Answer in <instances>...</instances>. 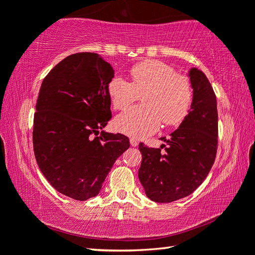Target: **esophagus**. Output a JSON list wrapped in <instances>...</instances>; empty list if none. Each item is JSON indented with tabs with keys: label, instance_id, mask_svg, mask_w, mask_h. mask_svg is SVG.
<instances>
[{
	"label": "esophagus",
	"instance_id": "34e87169",
	"mask_svg": "<svg viewBox=\"0 0 255 255\" xmlns=\"http://www.w3.org/2000/svg\"><path fill=\"white\" fill-rule=\"evenodd\" d=\"M130 145L133 146V147H136V146L138 145L137 139H135V138H130Z\"/></svg>",
	"mask_w": 255,
	"mask_h": 255
}]
</instances>
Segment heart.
I'll return each instance as SVG.
<instances>
[{
    "mask_svg": "<svg viewBox=\"0 0 255 255\" xmlns=\"http://www.w3.org/2000/svg\"><path fill=\"white\" fill-rule=\"evenodd\" d=\"M130 82L116 75L107 85L111 105L124 110L143 93L144 106L133 107L115 120L118 131L132 138L150 136L161 126L182 122L192 101V88L185 75L178 74L173 67L159 60H144L133 65Z\"/></svg>",
    "mask_w": 255,
    "mask_h": 255,
    "instance_id": "1",
    "label": "heart"
}]
</instances>
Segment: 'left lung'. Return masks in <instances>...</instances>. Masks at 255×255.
<instances>
[{
	"label": "left lung",
	"mask_w": 255,
	"mask_h": 255,
	"mask_svg": "<svg viewBox=\"0 0 255 255\" xmlns=\"http://www.w3.org/2000/svg\"><path fill=\"white\" fill-rule=\"evenodd\" d=\"M191 110L161 148L139 144L138 178L155 202H172L195 191L204 182L216 158L218 144L217 100L205 73L191 68ZM163 147L165 152H161Z\"/></svg>",
	"instance_id": "1"
}]
</instances>
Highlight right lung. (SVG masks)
Wrapping results in <instances>:
<instances>
[{
    "label": "right lung",
    "mask_w": 255,
    "mask_h": 255,
    "mask_svg": "<svg viewBox=\"0 0 255 255\" xmlns=\"http://www.w3.org/2000/svg\"><path fill=\"white\" fill-rule=\"evenodd\" d=\"M115 72L97 53H76L44 79L33 116V152L48 182L72 199L96 197L129 139L99 129L111 119L107 85Z\"/></svg>",
    "instance_id": "add662e5"
}]
</instances>
